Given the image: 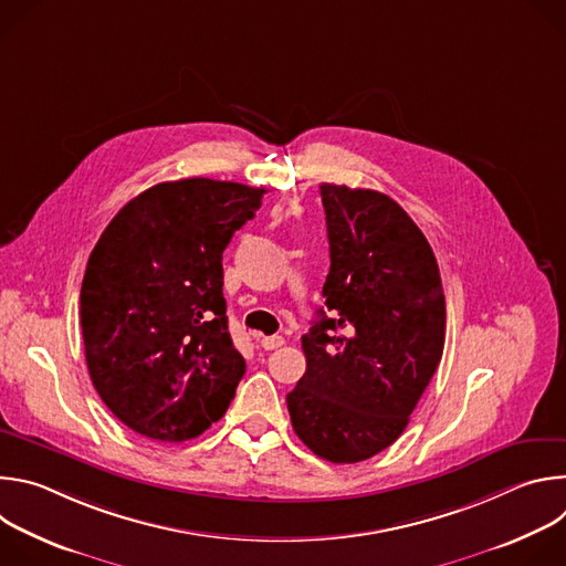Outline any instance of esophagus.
I'll use <instances>...</instances> for the list:
<instances>
[{
  "mask_svg": "<svg viewBox=\"0 0 566 566\" xmlns=\"http://www.w3.org/2000/svg\"><path fill=\"white\" fill-rule=\"evenodd\" d=\"M260 345H262L266 352H271V349L282 347V345H284V338H282V336H264V338H260Z\"/></svg>",
  "mask_w": 566,
  "mask_h": 566,
  "instance_id": "34e87169",
  "label": "esophagus"
}]
</instances>
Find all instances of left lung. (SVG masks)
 Returning <instances> with one entry per match:
<instances>
[{"instance_id": "1", "label": "left lung", "mask_w": 566, "mask_h": 566, "mask_svg": "<svg viewBox=\"0 0 566 566\" xmlns=\"http://www.w3.org/2000/svg\"><path fill=\"white\" fill-rule=\"evenodd\" d=\"M329 275L302 336L306 371L286 394L302 443L332 463L365 461L408 428L443 354L446 297L421 228L376 190L322 184Z\"/></svg>"}]
</instances>
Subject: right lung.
I'll list each match as a JSON object with an SVG mask.
<instances>
[{
	"instance_id": "1",
	"label": "right lung",
	"mask_w": 566,
	"mask_h": 566,
	"mask_svg": "<svg viewBox=\"0 0 566 566\" xmlns=\"http://www.w3.org/2000/svg\"><path fill=\"white\" fill-rule=\"evenodd\" d=\"M264 192L203 177L158 184L94 247L80 289L85 358L134 432L188 441L228 410L247 363L228 334L221 255Z\"/></svg>"
}]
</instances>
